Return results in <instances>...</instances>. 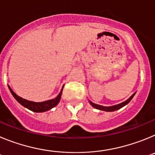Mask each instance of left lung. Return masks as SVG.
I'll use <instances>...</instances> for the list:
<instances>
[{"label": "left lung", "mask_w": 155, "mask_h": 155, "mask_svg": "<svg viewBox=\"0 0 155 155\" xmlns=\"http://www.w3.org/2000/svg\"><path fill=\"white\" fill-rule=\"evenodd\" d=\"M134 94H135V93H134V94H133L130 97V98H128V99H127V101H125V102H122V103H120V104H118V105H113V106H109V107H108V106H102V105H97V104H94V103H93V102H90V104L92 105L93 107L95 108V109H100V110L106 111V112H113V111L118 110V109H121L122 107H124V105H126L127 104H128L129 102L131 101V99L133 98V97L134 96Z\"/></svg>", "instance_id": "1"}]
</instances>
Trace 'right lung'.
Returning a JSON list of instances; mask_svg holds the SVG:
<instances>
[{"instance_id": "1", "label": "right lung", "mask_w": 155, "mask_h": 155, "mask_svg": "<svg viewBox=\"0 0 155 155\" xmlns=\"http://www.w3.org/2000/svg\"><path fill=\"white\" fill-rule=\"evenodd\" d=\"M9 87V86H8ZM9 89H10L11 92H12V95L15 97L16 100L19 103L22 105L23 106H25V108L28 109L29 110L33 111V112H35V113H42V112H46V111L50 110L52 108L55 107L56 105L59 103L60 100H61V94H62L63 89L61 90V92L58 94V96L57 97L54 99L51 100H48V101H46V102H31V101H28L26 99H24V98L19 97L18 95L15 94L12 90L10 87H9Z\"/></svg>"}]
</instances>
